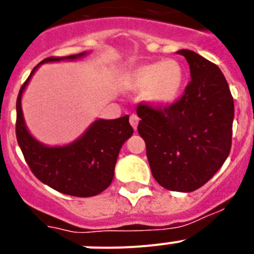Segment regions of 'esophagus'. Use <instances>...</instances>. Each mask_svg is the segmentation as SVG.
<instances>
[{
  "label": "esophagus",
  "mask_w": 254,
  "mask_h": 254,
  "mask_svg": "<svg viewBox=\"0 0 254 254\" xmlns=\"http://www.w3.org/2000/svg\"><path fill=\"white\" fill-rule=\"evenodd\" d=\"M138 121H140V118H138V117H137V114L132 113L131 116H129V123H131V126H132V127H133L134 131H136V128H137Z\"/></svg>",
  "instance_id": "34e87169"
}]
</instances>
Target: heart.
<instances>
[{
    "instance_id": "1",
    "label": "heart",
    "mask_w": 254,
    "mask_h": 254,
    "mask_svg": "<svg viewBox=\"0 0 254 254\" xmlns=\"http://www.w3.org/2000/svg\"><path fill=\"white\" fill-rule=\"evenodd\" d=\"M185 78L182 64L168 60L136 68L129 75L127 85L132 90H145V98L152 104L168 105L178 98Z\"/></svg>"
}]
</instances>
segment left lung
Here are the masks:
<instances>
[{
  "label": "left lung",
  "instance_id": "1",
  "mask_svg": "<svg viewBox=\"0 0 254 254\" xmlns=\"http://www.w3.org/2000/svg\"><path fill=\"white\" fill-rule=\"evenodd\" d=\"M190 81L170 105H137V131L146 143L152 177L161 187L192 192L221 168L232 147L234 100L219 67L181 49Z\"/></svg>",
  "mask_w": 254,
  "mask_h": 254
}]
</instances>
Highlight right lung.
<instances>
[{
    "mask_svg": "<svg viewBox=\"0 0 254 254\" xmlns=\"http://www.w3.org/2000/svg\"><path fill=\"white\" fill-rule=\"evenodd\" d=\"M82 56L85 52L67 57H48L39 64ZM38 66L22 84L16 100V138L22 155L33 174L44 185L69 196H96L113 181L118 152L133 133L128 116L95 121L81 137L67 146H44L28 132L21 111L22 91Z\"/></svg>",
    "mask_w": 254,
    "mask_h": 254,
    "instance_id": "obj_1",
    "label": "right lung"
}]
</instances>
